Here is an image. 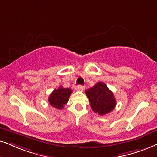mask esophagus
Here are the masks:
<instances>
[{
    "label": "esophagus",
    "mask_w": 157,
    "mask_h": 157,
    "mask_svg": "<svg viewBox=\"0 0 157 157\" xmlns=\"http://www.w3.org/2000/svg\"><path fill=\"white\" fill-rule=\"evenodd\" d=\"M77 90H78L82 91L85 89V87L82 85H77Z\"/></svg>",
    "instance_id": "1"
}]
</instances>
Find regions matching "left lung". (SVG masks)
Segmentation results:
<instances>
[{
  "label": "left lung",
  "mask_w": 157,
  "mask_h": 157,
  "mask_svg": "<svg viewBox=\"0 0 157 157\" xmlns=\"http://www.w3.org/2000/svg\"><path fill=\"white\" fill-rule=\"evenodd\" d=\"M92 110L96 114L104 115L114 109L116 99L114 93L102 82H97L91 88L85 90Z\"/></svg>",
  "instance_id": "obj_1"
}]
</instances>
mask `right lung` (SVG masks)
<instances>
[{
  "instance_id": "add662e5",
  "label": "right lung",
  "mask_w": 157,
  "mask_h": 157,
  "mask_svg": "<svg viewBox=\"0 0 157 157\" xmlns=\"http://www.w3.org/2000/svg\"><path fill=\"white\" fill-rule=\"evenodd\" d=\"M71 93H72L71 88H64L61 86L59 87L58 89H55L51 93L48 98L49 104L51 106L55 107L58 109H61L68 102Z\"/></svg>"
}]
</instances>
